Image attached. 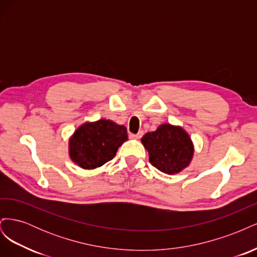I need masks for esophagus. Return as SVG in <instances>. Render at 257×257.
<instances>
[{"label":"esophagus","mask_w":257,"mask_h":257,"mask_svg":"<svg viewBox=\"0 0 257 257\" xmlns=\"http://www.w3.org/2000/svg\"><path fill=\"white\" fill-rule=\"evenodd\" d=\"M143 135H144V132L141 131V132H138L137 134H131L130 137H131V138H134V139H141Z\"/></svg>","instance_id":"34e87169"}]
</instances>
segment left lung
<instances>
[{
    "label": "left lung",
    "instance_id": "left-lung-1",
    "mask_svg": "<svg viewBox=\"0 0 257 257\" xmlns=\"http://www.w3.org/2000/svg\"><path fill=\"white\" fill-rule=\"evenodd\" d=\"M142 143L149 153L151 164L167 175L182 172L190 165L194 155L190 135L181 126L169 123L161 124L154 132L146 133Z\"/></svg>",
    "mask_w": 257,
    "mask_h": 257
}]
</instances>
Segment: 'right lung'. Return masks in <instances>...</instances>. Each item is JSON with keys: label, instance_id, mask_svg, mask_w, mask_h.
Here are the masks:
<instances>
[{"label": "right lung", "instance_id": "obj_1", "mask_svg": "<svg viewBox=\"0 0 257 257\" xmlns=\"http://www.w3.org/2000/svg\"><path fill=\"white\" fill-rule=\"evenodd\" d=\"M126 141V127L111 120L85 122L69 137L68 154L76 165L94 169L112 160L119 147Z\"/></svg>", "mask_w": 257, "mask_h": 257}]
</instances>
